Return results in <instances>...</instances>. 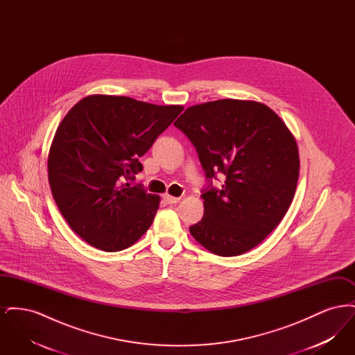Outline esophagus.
<instances>
[{
  "label": "esophagus",
  "instance_id": "34e87169",
  "mask_svg": "<svg viewBox=\"0 0 355 355\" xmlns=\"http://www.w3.org/2000/svg\"><path fill=\"white\" fill-rule=\"evenodd\" d=\"M164 200L168 203H177L180 202L181 198H180V197H173V196H169V194H165V196H164Z\"/></svg>",
  "mask_w": 355,
  "mask_h": 355
}]
</instances>
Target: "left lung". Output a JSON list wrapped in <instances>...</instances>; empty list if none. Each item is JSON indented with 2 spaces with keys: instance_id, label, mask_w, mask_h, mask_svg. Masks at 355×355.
Instances as JSON below:
<instances>
[{
  "instance_id": "1",
  "label": "left lung",
  "mask_w": 355,
  "mask_h": 355,
  "mask_svg": "<svg viewBox=\"0 0 355 355\" xmlns=\"http://www.w3.org/2000/svg\"><path fill=\"white\" fill-rule=\"evenodd\" d=\"M205 170L202 220L189 227L209 252L236 257L261 243L285 217L298 175V146L285 122L255 101L218 100L174 122ZM223 173L220 189L212 180Z\"/></svg>"
}]
</instances>
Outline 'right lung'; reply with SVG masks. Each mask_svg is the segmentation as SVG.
Segmentation results:
<instances>
[{"label":"right lung","mask_w":355,"mask_h":355,"mask_svg":"<svg viewBox=\"0 0 355 355\" xmlns=\"http://www.w3.org/2000/svg\"><path fill=\"white\" fill-rule=\"evenodd\" d=\"M184 110L117 96H89L61 121L51 142V194L70 229L103 252H119L150 227L159 197L130 186L138 161Z\"/></svg>","instance_id":"right-lung-1"}]
</instances>
